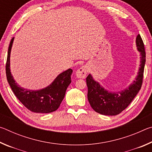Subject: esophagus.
Listing matches in <instances>:
<instances>
[{
    "mask_svg": "<svg viewBox=\"0 0 152 152\" xmlns=\"http://www.w3.org/2000/svg\"><path fill=\"white\" fill-rule=\"evenodd\" d=\"M88 68L86 66H83L77 70L76 72V76L78 78H84L86 76Z\"/></svg>",
    "mask_w": 152,
    "mask_h": 152,
    "instance_id": "esophagus-1",
    "label": "esophagus"
}]
</instances>
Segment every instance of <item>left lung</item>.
Wrapping results in <instances>:
<instances>
[{"instance_id": "left-lung-1", "label": "left lung", "mask_w": 152, "mask_h": 152, "mask_svg": "<svg viewBox=\"0 0 152 152\" xmlns=\"http://www.w3.org/2000/svg\"><path fill=\"white\" fill-rule=\"evenodd\" d=\"M136 46L140 52V67L135 80L127 88L119 92H109L104 89L99 82L95 81L91 74L87 76L88 100L91 107L96 113L104 115H117L125 110L141 89L142 85L144 66L145 64V51L140 35L136 37Z\"/></svg>"}]
</instances>
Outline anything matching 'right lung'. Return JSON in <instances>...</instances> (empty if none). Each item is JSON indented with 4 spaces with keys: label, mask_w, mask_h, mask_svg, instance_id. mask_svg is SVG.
<instances>
[{
    "label": "right lung",
    "mask_w": 152,
    "mask_h": 152,
    "mask_svg": "<svg viewBox=\"0 0 152 152\" xmlns=\"http://www.w3.org/2000/svg\"><path fill=\"white\" fill-rule=\"evenodd\" d=\"M10 42L6 64L7 78L12 91L20 102L31 111L38 113H49L57 110L63 101L66 89L71 83L72 70L63 72L56 77L50 85L44 88L33 91L20 87L15 82L10 69V56L14 41Z\"/></svg>",
    "instance_id": "add662e5"
}]
</instances>
